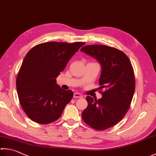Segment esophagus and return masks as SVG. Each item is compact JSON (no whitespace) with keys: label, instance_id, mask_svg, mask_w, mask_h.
Returning <instances> with one entry per match:
<instances>
[{"label":"esophagus","instance_id":"obj_1","mask_svg":"<svg viewBox=\"0 0 156 156\" xmlns=\"http://www.w3.org/2000/svg\"><path fill=\"white\" fill-rule=\"evenodd\" d=\"M83 97V96H82L81 94H79L78 92H75L74 94V98H82Z\"/></svg>","mask_w":156,"mask_h":156}]
</instances>
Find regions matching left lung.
Here are the masks:
<instances>
[{
  "mask_svg": "<svg viewBox=\"0 0 156 156\" xmlns=\"http://www.w3.org/2000/svg\"><path fill=\"white\" fill-rule=\"evenodd\" d=\"M81 51L101 64L99 89L105 90L101 99L86 97L88 105L82 118L90 127L104 130L118 124L130 108L135 90L134 70L127 55L112 47L86 45Z\"/></svg>",
  "mask_w": 156,
  "mask_h": 156,
  "instance_id": "obj_1",
  "label": "left lung"
}]
</instances>
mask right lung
I'll return each instance as SVG.
<instances>
[{
    "mask_svg": "<svg viewBox=\"0 0 156 156\" xmlns=\"http://www.w3.org/2000/svg\"><path fill=\"white\" fill-rule=\"evenodd\" d=\"M85 43L47 42L32 48L24 58L16 79L20 103L32 121L48 124L60 118L73 96L56 83V78Z\"/></svg>",
    "mask_w": 156,
    "mask_h": 156,
    "instance_id": "1",
    "label": "right lung"
}]
</instances>
